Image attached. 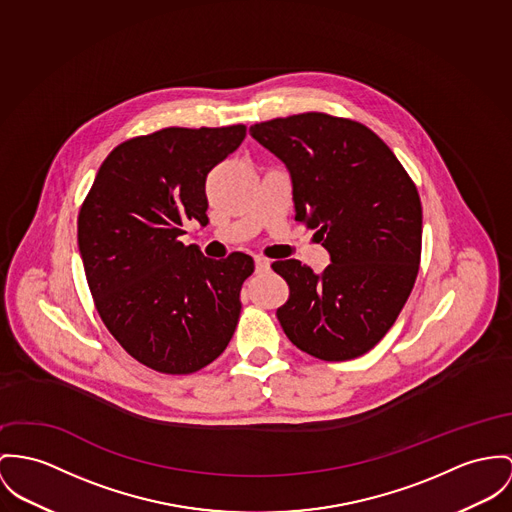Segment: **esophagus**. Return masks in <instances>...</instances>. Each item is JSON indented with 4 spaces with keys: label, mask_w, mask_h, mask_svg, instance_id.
<instances>
[{
    "label": "esophagus",
    "mask_w": 512,
    "mask_h": 512,
    "mask_svg": "<svg viewBox=\"0 0 512 512\" xmlns=\"http://www.w3.org/2000/svg\"><path fill=\"white\" fill-rule=\"evenodd\" d=\"M255 271L261 275V273H269L271 271V261L269 259H263V257H255Z\"/></svg>",
    "instance_id": "34e87169"
}]
</instances>
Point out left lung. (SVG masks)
Here are the masks:
<instances>
[{
  "mask_svg": "<svg viewBox=\"0 0 512 512\" xmlns=\"http://www.w3.org/2000/svg\"><path fill=\"white\" fill-rule=\"evenodd\" d=\"M249 134L290 173L294 220L315 230L331 265L273 263L290 286L276 310L286 337L321 360L368 353L405 306L421 261L423 210L394 152L366 126L304 113Z\"/></svg>",
  "mask_w": 512,
  "mask_h": 512,
  "instance_id": "obj_1",
  "label": "left lung"
}]
</instances>
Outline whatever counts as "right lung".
<instances>
[{
  "mask_svg": "<svg viewBox=\"0 0 512 512\" xmlns=\"http://www.w3.org/2000/svg\"><path fill=\"white\" fill-rule=\"evenodd\" d=\"M243 138V124L132 138L103 161L79 210V255L97 312L126 353L158 372H197L236 331L253 259L214 261L179 237L187 220L208 224L206 177Z\"/></svg>",
  "mask_w": 512,
  "mask_h": 512,
  "instance_id": "1",
  "label": "right lung"
}]
</instances>
